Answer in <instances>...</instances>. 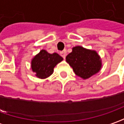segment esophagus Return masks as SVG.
Instances as JSON below:
<instances>
[{"mask_svg": "<svg viewBox=\"0 0 124 124\" xmlns=\"http://www.w3.org/2000/svg\"><path fill=\"white\" fill-rule=\"evenodd\" d=\"M60 54H61V56L63 59H65V56H66V52H65V51L61 52H60Z\"/></svg>", "mask_w": 124, "mask_h": 124, "instance_id": "34e87169", "label": "esophagus"}]
</instances>
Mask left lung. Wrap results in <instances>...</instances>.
Listing matches in <instances>:
<instances>
[{
  "label": "left lung",
  "mask_w": 124,
  "mask_h": 124,
  "mask_svg": "<svg viewBox=\"0 0 124 124\" xmlns=\"http://www.w3.org/2000/svg\"><path fill=\"white\" fill-rule=\"evenodd\" d=\"M66 61L72 68L74 73L83 79L97 73L101 68V61L97 52L81 46L73 47L72 52L66 56Z\"/></svg>",
  "instance_id": "1"
}]
</instances>
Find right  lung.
I'll return each mask as SVG.
<instances>
[{
	"instance_id": "obj_1",
	"label": "right lung",
	"mask_w": 124,
	"mask_h": 124,
	"mask_svg": "<svg viewBox=\"0 0 124 124\" xmlns=\"http://www.w3.org/2000/svg\"><path fill=\"white\" fill-rule=\"evenodd\" d=\"M63 58L56 53L50 54L42 50L31 61V69L39 79H45L53 73L54 68Z\"/></svg>"
}]
</instances>
